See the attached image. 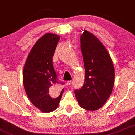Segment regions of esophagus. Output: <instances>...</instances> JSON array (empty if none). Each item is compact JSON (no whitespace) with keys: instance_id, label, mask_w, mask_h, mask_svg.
Segmentation results:
<instances>
[{"instance_id":"esophagus-1","label":"esophagus","mask_w":135,"mask_h":135,"mask_svg":"<svg viewBox=\"0 0 135 135\" xmlns=\"http://www.w3.org/2000/svg\"><path fill=\"white\" fill-rule=\"evenodd\" d=\"M71 82H72V81H71V80H69V81H66V85H67V86H69V85H70L71 84Z\"/></svg>"}]
</instances>
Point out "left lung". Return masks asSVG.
Segmentation results:
<instances>
[{
    "instance_id": "8db88e82",
    "label": "left lung",
    "mask_w": 135,
    "mask_h": 135,
    "mask_svg": "<svg viewBox=\"0 0 135 135\" xmlns=\"http://www.w3.org/2000/svg\"><path fill=\"white\" fill-rule=\"evenodd\" d=\"M80 43L85 81L80 89L75 90V94L81 108L95 111L101 108L111 95L115 69L108 51L93 34L85 30Z\"/></svg>"
}]
</instances>
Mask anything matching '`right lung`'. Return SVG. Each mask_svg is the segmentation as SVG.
<instances>
[{
  "mask_svg": "<svg viewBox=\"0 0 135 135\" xmlns=\"http://www.w3.org/2000/svg\"><path fill=\"white\" fill-rule=\"evenodd\" d=\"M60 37L45 33L37 40L28 54L23 68V81L26 94L32 104L44 113L57 108L64 88L57 83L53 57Z\"/></svg>",
  "mask_w": 135,
  "mask_h": 135,
  "instance_id": "obj_1",
  "label": "right lung"
}]
</instances>
